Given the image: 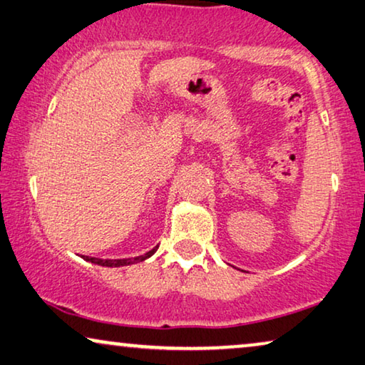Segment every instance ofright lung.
I'll list each match as a JSON object with an SVG mask.
<instances>
[{
	"mask_svg": "<svg viewBox=\"0 0 365 365\" xmlns=\"http://www.w3.org/2000/svg\"><path fill=\"white\" fill-rule=\"evenodd\" d=\"M158 246L155 248H152L148 253L142 255V256H135V258H124V259H101V258H92V256H82L86 261H89V263H94V264H99V266H107V268H119V266H129L133 263H138V261H143L147 258H150V256L155 253Z\"/></svg>",
	"mask_w": 365,
	"mask_h": 365,
	"instance_id": "add662e5",
	"label": "right lung"
}]
</instances>
